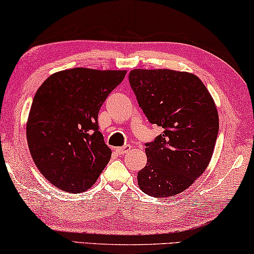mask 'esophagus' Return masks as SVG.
Here are the masks:
<instances>
[{
	"label": "esophagus",
	"instance_id": "obj_1",
	"mask_svg": "<svg viewBox=\"0 0 254 254\" xmlns=\"http://www.w3.org/2000/svg\"><path fill=\"white\" fill-rule=\"evenodd\" d=\"M130 148H131L130 144H126V146H123V147L115 148V151L118 152L119 155H123V154H126V151L128 150V149H130Z\"/></svg>",
	"mask_w": 254,
	"mask_h": 254
}]
</instances>
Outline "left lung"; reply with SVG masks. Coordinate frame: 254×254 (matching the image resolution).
<instances>
[{
	"label": "left lung",
	"instance_id": "obj_1",
	"mask_svg": "<svg viewBox=\"0 0 254 254\" xmlns=\"http://www.w3.org/2000/svg\"><path fill=\"white\" fill-rule=\"evenodd\" d=\"M128 81L151 124L164 128L146 143L147 165L138 173L148 195L172 196L206 171L219 130L218 112L198 76L168 69H134Z\"/></svg>",
	"mask_w": 254,
	"mask_h": 254
}]
</instances>
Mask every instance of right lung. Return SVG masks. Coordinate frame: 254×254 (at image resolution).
Here are the masks:
<instances>
[{
	"label": "right lung",
	"mask_w": 254,
	"mask_h": 254,
	"mask_svg": "<svg viewBox=\"0 0 254 254\" xmlns=\"http://www.w3.org/2000/svg\"><path fill=\"white\" fill-rule=\"evenodd\" d=\"M126 74L74 67L52 74L38 88L28 116V147L39 172L60 190H88L110 162L98 112Z\"/></svg>",
	"instance_id": "add662e5"
}]
</instances>
